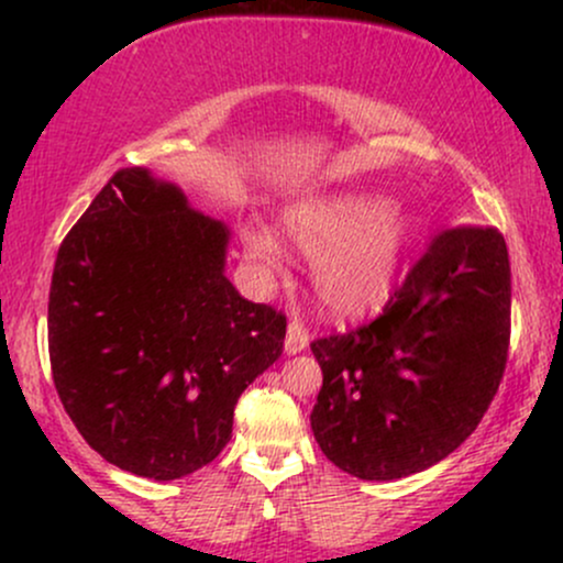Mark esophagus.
<instances>
[{
  "label": "esophagus",
  "mask_w": 563,
  "mask_h": 563,
  "mask_svg": "<svg viewBox=\"0 0 563 563\" xmlns=\"http://www.w3.org/2000/svg\"><path fill=\"white\" fill-rule=\"evenodd\" d=\"M307 344H309V331H307V328H303L301 320L294 318V320L288 322L286 352L288 354H299V352H303V349H307Z\"/></svg>",
  "instance_id": "obj_1"
}]
</instances>
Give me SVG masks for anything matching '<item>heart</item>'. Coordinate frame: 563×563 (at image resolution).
I'll list each match as a JSON object with an SVG mask.
<instances>
[{
	"label": "heart",
	"instance_id": "1",
	"mask_svg": "<svg viewBox=\"0 0 563 563\" xmlns=\"http://www.w3.org/2000/svg\"><path fill=\"white\" fill-rule=\"evenodd\" d=\"M283 230L296 251L318 256L312 283L320 307L333 318H363L391 296L416 224L376 192H333L290 206ZM245 249L260 262L275 256L273 238L262 232L245 238Z\"/></svg>",
	"mask_w": 563,
	"mask_h": 563
}]
</instances>
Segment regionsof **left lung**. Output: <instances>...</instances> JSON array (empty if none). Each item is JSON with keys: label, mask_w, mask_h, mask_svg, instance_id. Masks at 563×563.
I'll list each match as a JSON object with an SVG mask.
<instances>
[{"label": "left lung", "mask_w": 563, "mask_h": 563, "mask_svg": "<svg viewBox=\"0 0 563 563\" xmlns=\"http://www.w3.org/2000/svg\"><path fill=\"white\" fill-rule=\"evenodd\" d=\"M510 341V262L495 228L439 232L384 312L312 341L322 389L312 431L325 457L367 482L434 466L493 402Z\"/></svg>", "instance_id": "8db88e82"}]
</instances>
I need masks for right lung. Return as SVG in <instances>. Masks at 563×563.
Listing matches in <instances>:
<instances>
[{"instance_id":"add662e5","label":"right lung","mask_w":563,"mask_h":563,"mask_svg":"<svg viewBox=\"0 0 563 563\" xmlns=\"http://www.w3.org/2000/svg\"><path fill=\"white\" fill-rule=\"evenodd\" d=\"M230 230L177 185L121 169L55 260L47 335L57 397L108 463L156 482L211 463L238 397L283 354L286 314L224 275Z\"/></svg>"}]
</instances>
